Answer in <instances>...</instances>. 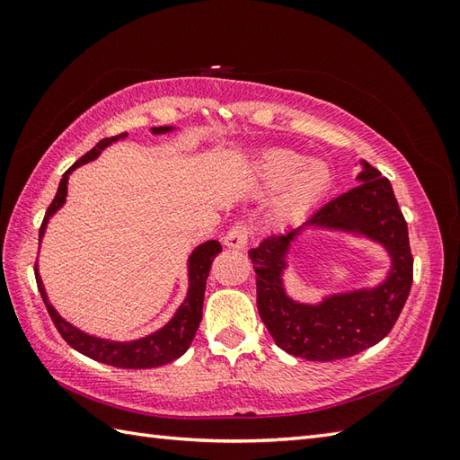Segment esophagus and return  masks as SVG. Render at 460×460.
Segmentation results:
<instances>
[{"instance_id":"obj_1","label":"esophagus","mask_w":460,"mask_h":460,"mask_svg":"<svg viewBox=\"0 0 460 460\" xmlns=\"http://www.w3.org/2000/svg\"><path fill=\"white\" fill-rule=\"evenodd\" d=\"M249 229L245 227V225H235V227L229 229L227 235L223 237V245L227 249H235V251H243L247 247L249 243Z\"/></svg>"}]
</instances>
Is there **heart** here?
Masks as SVG:
<instances>
[{"instance_id": "heart-1", "label": "heart", "mask_w": 460, "mask_h": 460, "mask_svg": "<svg viewBox=\"0 0 460 460\" xmlns=\"http://www.w3.org/2000/svg\"><path fill=\"white\" fill-rule=\"evenodd\" d=\"M247 178L257 193L280 190L272 208L277 221L305 215L332 188V168L324 160H305V155L288 148H269L252 155Z\"/></svg>"}]
</instances>
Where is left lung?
I'll use <instances>...</instances> for the list:
<instances>
[{
  "mask_svg": "<svg viewBox=\"0 0 460 460\" xmlns=\"http://www.w3.org/2000/svg\"><path fill=\"white\" fill-rule=\"evenodd\" d=\"M354 190L322 205L282 235L267 237L249 251L257 272L259 314L279 348L310 361L356 356L392 332L413 282V257L407 223L392 183L359 160ZM306 230H330L366 238L390 257L386 279L376 288L332 293L318 303H300L286 290L284 272L291 243Z\"/></svg>",
  "mask_w": 460,
  "mask_h": 460,
  "instance_id": "obj_1",
  "label": "left lung"
}]
</instances>
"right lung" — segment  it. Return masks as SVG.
Segmentation results:
<instances>
[{
	"mask_svg": "<svg viewBox=\"0 0 460 460\" xmlns=\"http://www.w3.org/2000/svg\"><path fill=\"white\" fill-rule=\"evenodd\" d=\"M173 130H175L173 126H158V128H152V134L158 136V134H168ZM126 136L128 134L124 132V134L114 136V138L101 140L89 154H84L81 160H76L71 168L63 173L55 199L51 201V205H49L45 219L41 223V229H39V245H41V241L45 237L49 219H51L66 201L68 175H71L76 168H81V165L99 158L104 148H109V146H112L114 142L124 140ZM219 252H221L219 241H205L201 245L195 247L188 259V295H185L180 308L175 310V314L165 322L162 328L152 332L148 336L138 338V340H128V341L94 336L71 324V322L58 314L55 306L49 302L37 265H35V279H37V288L41 292V298L45 302L49 316H51L58 334L65 338L68 346L75 348L76 351H81V354H84L86 358L101 361V364H109L122 369H148V367L170 364V361L183 356L185 349L191 346L195 332H198L199 322H201L205 285H208L211 262L219 255Z\"/></svg>",
	"mask_w": 460,
	"mask_h": 460,
	"instance_id": "right-lung-1",
	"label": "right lung"
}]
</instances>
